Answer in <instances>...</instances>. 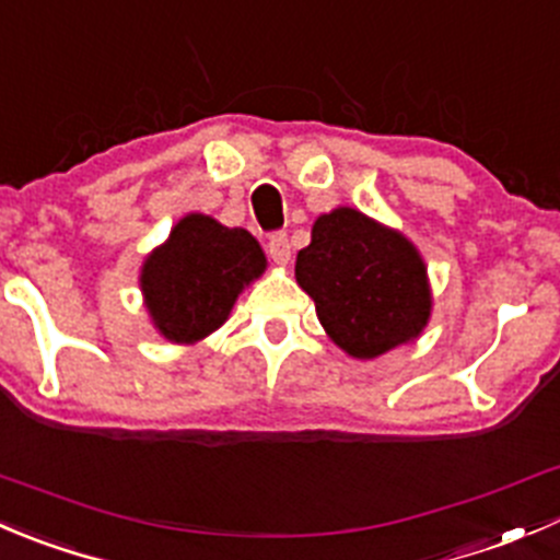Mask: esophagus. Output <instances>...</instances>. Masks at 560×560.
Listing matches in <instances>:
<instances>
[{
  "label": "esophagus",
  "instance_id": "34e87169",
  "mask_svg": "<svg viewBox=\"0 0 560 560\" xmlns=\"http://www.w3.org/2000/svg\"><path fill=\"white\" fill-rule=\"evenodd\" d=\"M268 254L276 265H290L292 259L290 237H287L284 232H276V235L268 241Z\"/></svg>",
  "mask_w": 560,
  "mask_h": 560
}]
</instances>
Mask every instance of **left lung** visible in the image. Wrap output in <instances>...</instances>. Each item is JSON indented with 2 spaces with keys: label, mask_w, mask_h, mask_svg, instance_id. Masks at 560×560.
I'll use <instances>...</instances> for the list:
<instances>
[{
  "label": "left lung",
  "mask_w": 560,
  "mask_h": 560,
  "mask_svg": "<svg viewBox=\"0 0 560 560\" xmlns=\"http://www.w3.org/2000/svg\"><path fill=\"white\" fill-rule=\"evenodd\" d=\"M295 279L328 339L358 361L410 345L432 317L430 273L416 243L355 208L317 215Z\"/></svg>",
  "instance_id": "1"
}]
</instances>
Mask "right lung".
<instances>
[{"label": "right lung", "mask_w": 560, "mask_h": 560, "mask_svg": "<svg viewBox=\"0 0 560 560\" xmlns=\"http://www.w3.org/2000/svg\"><path fill=\"white\" fill-rule=\"evenodd\" d=\"M268 268L262 246L243 226L188 213L144 257L139 290L153 328L172 345H197L230 319L232 306Z\"/></svg>", "instance_id": "add662e5"}]
</instances>
